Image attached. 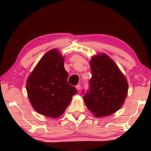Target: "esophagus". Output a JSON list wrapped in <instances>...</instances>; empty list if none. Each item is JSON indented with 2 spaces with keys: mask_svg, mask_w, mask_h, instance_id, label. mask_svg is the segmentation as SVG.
<instances>
[{
  "mask_svg": "<svg viewBox=\"0 0 151 151\" xmlns=\"http://www.w3.org/2000/svg\"><path fill=\"white\" fill-rule=\"evenodd\" d=\"M76 88H77V90H78V91L81 89V85H80V84H78V85H76Z\"/></svg>",
  "mask_w": 151,
  "mask_h": 151,
  "instance_id": "obj_1",
  "label": "esophagus"
}]
</instances>
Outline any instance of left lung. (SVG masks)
I'll use <instances>...</instances> for the list:
<instances>
[{"instance_id":"1","label":"left lung","mask_w":151,"mask_h":151,"mask_svg":"<svg viewBox=\"0 0 151 151\" xmlns=\"http://www.w3.org/2000/svg\"><path fill=\"white\" fill-rule=\"evenodd\" d=\"M90 65L92 78L88 89L82 90L83 100L95 116L110 115L123 105L127 96V81L106 54L93 57Z\"/></svg>"}]
</instances>
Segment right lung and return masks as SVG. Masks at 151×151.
Masks as SVG:
<instances>
[{"label": "right lung", "instance_id": "add662e5", "mask_svg": "<svg viewBox=\"0 0 151 151\" xmlns=\"http://www.w3.org/2000/svg\"><path fill=\"white\" fill-rule=\"evenodd\" d=\"M64 58L56 49L48 51L38 62L27 81V91L33 108L40 114L55 118L65 112L77 93L67 82Z\"/></svg>", "mask_w": 151, "mask_h": 151}]
</instances>
